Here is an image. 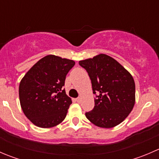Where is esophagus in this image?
I'll list each match as a JSON object with an SVG mask.
<instances>
[{
	"mask_svg": "<svg viewBox=\"0 0 159 159\" xmlns=\"http://www.w3.org/2000/svg\"><path fill=\"white\" fill-rule=\"evenodd\" d=\"M76 101H77V102H78V103H80V102H81V98H80V97L77 98Z\"/></svg>",
	"mask_w": 159,
	"mask_h": 159,
	"instance_id": "34e87169",
	"label": "esophagus"
}]
</instances>
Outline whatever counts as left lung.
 Returning <instances> with one entry per match:
<instances>
[{
  "label": "left lung",
  "instance_id": "8db88e82",
  "mask_svg": "<svg viewBox=\"0 0 159 159\" xmlns=\"http://www.w3.org/2000/svg\"><path fill=\"white\" fill-rule=\"evenodd\" d=\"M91 81L94 98L92 111L85 116L92 124L111 129L122 122L135 103V84L133 77L121 64L110 56L100 54L80 61Z\"/></svg>",
  "mask_w": 159,
  "mask_h": 159
}]
</instances>
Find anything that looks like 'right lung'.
I'll return each instance as SVG.
<instances>
[{
	"instance_id": "obj_1",
	"label": "right lung",
	"mask_w": 159,
	"mask_h": 159,
	"mask_svg": "<svg viewBox=\"0 0 159 159\" xmlns=\"http://www.w3.org/2000/svg\"><path fill=\"white\" fill-rule=\"evenodd\" d=\"M75 65L73 60L49 54L23 77L19 85L20 106L34 125L48 129L64 121L72 102L62 87Z\"/></svg>"
}]
</instances>
